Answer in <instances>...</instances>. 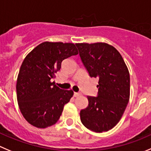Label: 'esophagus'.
Instances as JSON below:
<instances>
[{
	"instance_id": "esophagus-1",
	"label": "esophagus",
	"mask_w": 151,
	"mask_h": 151,
	"mask_svg": "<svg viewBox=\"0 0 151 151\" xmlns=\"http://www.w3.org/2000/svg\"><path fill=\"white\" fill-rule=\"evenodd\" d=\"M81 96V94L78 93H74V97H78V96Z\"/></svg>"
}]
</instances>
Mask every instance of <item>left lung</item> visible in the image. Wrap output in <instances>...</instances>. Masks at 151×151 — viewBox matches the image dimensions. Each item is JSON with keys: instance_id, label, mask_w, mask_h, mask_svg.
Here are the masks:
<instances>
[{"instance_id": "obj_1", "label": "left lung", "mask_w": 151, "mask_h": 151, "mask_svg": "<svg viewBox=\"0 0 151 151\" xmlns=\"http://www.w3.org/2000/svg\"><path fill=\"white\" fill-rule=\"evenodd\" d=\"M90 77L99 78L98 96H87L80 112L82 124L96 133L108 131L120 121L130 99V74L121 54L107 43L76 44Z\"/></svg>"}]
</instances>
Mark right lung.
I'll list each match as a JSON object with an SVG mask.
<instances>
[{
  "label": "right lung",
  "mask_w": 151,
  "mask_h": 151,
  "mask_svg": "<svg viewBox=\"0 0 151 151\" xmlns=\"http://www.w3.org/2000/svg\"><path fill=\"white\" fill-rule=\"evenodd\" d=\"M78 54L73 43L45 41L24 58L17 78V99L23 116L30 124L46 128L59 119L73 91L61 90L51 79L64 59Z\"/></svg>",
  "instance_id": "obj_1"
}]
</instances>
